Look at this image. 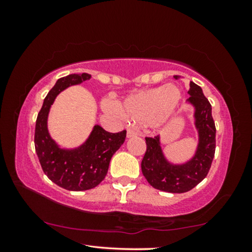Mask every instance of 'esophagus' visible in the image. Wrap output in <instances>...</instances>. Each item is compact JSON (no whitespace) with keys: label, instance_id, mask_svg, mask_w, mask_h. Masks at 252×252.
Listing matches in <instances>:
<instances>
[{"label":"esophagus","instance_id":"34e87169","mask_svg":"<svg viewBox=\"0 0 252 252\" xmlns=\"http://www.w3.org/2000/svg\"><path fill=\"white\" fill-rule=\"evenodd\" d=\"M138 135H139V132L136 131L135 129H132V127L127 129V132H126L127 138H133V136H138Z\"/></svg>","mask_w":252,"mask_h":252}]
</instances>
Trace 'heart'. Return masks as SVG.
<instances>
[{
    "mask_svg": "<svg viewBox=\"0 0 252 252\" xmlns=\"http://www.w3.org/2000/svg\"><path fill=\"white\" fill-rule=\"evenodd\" d=\"M180 99L181 93L177 87L165 85L126 96L117 108L109 103L105 108L110 112L120 113L127 120L160 126L171 118Z\"/></svg>",
    "mask_w": 252,
    "mask_h": 252,
    "instance_id": "b5f03b06",
    "label": "heart"
}]
</instances>
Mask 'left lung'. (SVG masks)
<instances>
[{"label":"left lung","instance_id":"1","mask_svg":"<svg viewBox=\"0 0 252 252\" xmlns=\"http://www.w3.org/2000/svg\"><path fill=\"white\" fill-rule=\"evenodd\" d=\"M178 78V76H174ZM189 101L195 106V126L200 142L194 158L183 165H171L161 152L159 135L146 136L147 150L141 162V170L147 181L155 189L171 193H183L199 185L210 170L216 151V126L211 114L210 102L201 88L190 83Z\"/></svg>","mask_w":252,"mask_h":252}]
</instances>
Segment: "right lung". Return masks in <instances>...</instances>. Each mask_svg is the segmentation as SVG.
I'll return each mask as SVG.
<instances>
[{"label": "right lung", "mask_w": 252, "mask_h": 252, "mask_svg": "<svg viewBox=\"0 0 252 252\" xmlns=\"http://www.w3.org/2000/svg\"><path fill=\"white\" fill-rule=\"evenodd\" d=\"M91 78L90 74H70L59 79L45 96L35 123L34 144L42 170L55 185L70 191H83L100 185L108 172L110 160L123 144L126 130L111 133L95 126L90 138L76 150L60 149L50 138L46 119L51 104L60 92Z\"/></svg>", "instance_id": "add662e5"}]
</instances>
